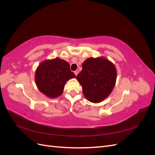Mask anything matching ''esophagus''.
<instances>
[{"mask_svg":"<svg viewBox=\"0 0 155 155\" xmlns=\"http://www.w3.org/2000/svg\"><path fill=\"white\" fill-rule=\"evenodd\" d=\"M78 73H79V71H78V70H75V71H74V74H75V75H76V76H77V75L78 74Z\"/></svg>","mask_w":155,"mask_h":155,"instance_id":"34e87169","label":"esophagus"}]
</instances>
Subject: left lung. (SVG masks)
<instances>
[{
	"mask_svg": "<svg viewBox=\"0 0 155 155\" xmlns=\"http://www.w3.org/2000/svg\"><path fill=\"white\" fill-rule=\"evenodd\" d=\"M82 70L76 79L83 93L89 101L100 103L111 93L116 80L114 64L104 58H88L82 64Z\"/></svg>",
	"mask_w": 155,
	"mask_h": 155,
	"instance_id": "8db88e82",
	"label": "left lung"
}]
</instances>
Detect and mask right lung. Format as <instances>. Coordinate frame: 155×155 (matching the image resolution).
I'll list each match as a JSON object with an SVG mask.
<instances>
[{
    "label": "right lung",
    "mask_w": 155,
    "mask_h": 155,
    "mask_svg": "<svg viewBox=\"0 0 155 155\" xmlns=\"http://www.w3.org/2000/svg\"><path fill=\"white\" fill-rule=\"evenodd\" d=\"M76 78L70 70V64L59 58L46 60L37 67L35 81L39 90L48 97L54 98L62 94L65 83Z\"/></svg>",
    "instance_id": "1"
}]
</instances>
